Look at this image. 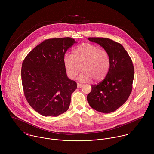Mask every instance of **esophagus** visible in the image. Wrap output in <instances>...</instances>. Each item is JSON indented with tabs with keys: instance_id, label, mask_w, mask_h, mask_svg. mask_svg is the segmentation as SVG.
Listing matches in <instances>:
<instances>
[{
	"instance_id": "esophagus-1",
	"label": "esophagus",
	"mask_w": 154,
	"mask_h": 154,
	"mask_svg": "<svg viewBox=\"0 0 154 154\" xmlns=\"http://www.w3.org/2000/svg\"><path fill=\"white\" fill-rule=\"evenodd\" d=\"M82 86H83L82 84H79V83L77 84V87H78V88H81Z\"/></svg>"
}]
</instances>
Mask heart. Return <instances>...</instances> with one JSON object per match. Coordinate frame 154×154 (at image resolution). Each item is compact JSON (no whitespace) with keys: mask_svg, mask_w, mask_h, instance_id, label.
<instances>
[{"mask_svg":"<svg viewBox=\"0 0 154 154\" xmlns=\"http://www.w3.org/2000/svg\"><path fill=\"white\" fill-rule=\"evenodd\" d=\"M67 76L74 79L81 71L79 81L86 82L94 79L104 80L109 72L110 59L109 53L95 44L84 43L73 50L72 55L66 54L63 58Z\"/></svg>","mask_w":154,"mask_h":154,"instance_id":"obj_1","label":"heart"}]
</instances>
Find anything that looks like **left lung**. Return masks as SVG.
Here are the masks:
<instances>
[{
	"mask_svg": "<svg viewBox=\"0 0 154 154\" xmlns=\"http://www.w3.org/2000/svg\"><path fill=\"white\" fill-rule=\"evenodd\" d=\"M88 40L100 44L109 53L110 67L103 81L91 85L87 101L97 111L114 112L125 103L132 92L134 73L132 59L122 44L112 40L95 37H89Z\"/></svg>",
	"mask_w": 154,
	"mask_h": 154,
	"instance_id": "1",
	"label": "left lung"
}]
</instances>
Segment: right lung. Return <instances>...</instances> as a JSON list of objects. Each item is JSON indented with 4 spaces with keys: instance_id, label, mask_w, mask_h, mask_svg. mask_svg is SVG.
Segmentation results:
<instances>
[{
    "instance_id": "obj_1",
    "label": "right lung",
    "mask_w": 154,
    "mask_h": 154,
    "mask_svg": "<svg viewBox=\"0 0 154 154\" xmlns=\"http://www.w3.org/2000/svg\"><path fill=\"white\" fill-rule=\"evenodd\" d=\"M76 42L70 37L45 40L22 63L23 92L30 106L44 116L56 117L68 110L76 82L66 75L63 58Z\"/></svg>"
}]
</instances>
